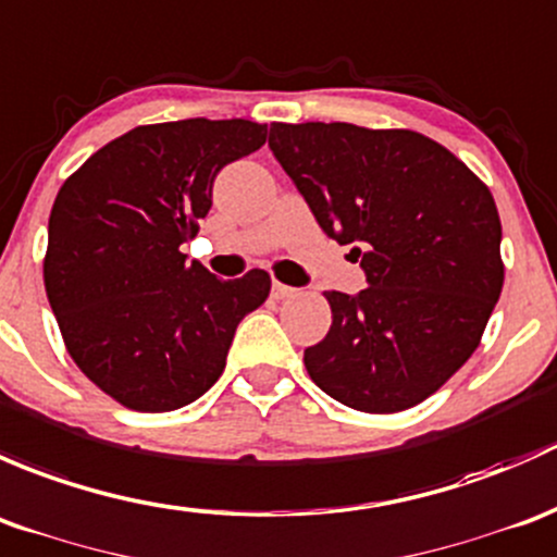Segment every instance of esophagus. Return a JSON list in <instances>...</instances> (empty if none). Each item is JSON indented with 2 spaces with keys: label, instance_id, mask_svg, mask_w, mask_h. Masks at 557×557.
Returning a JSON list of instances; mask_svg holds the SVG:
<instances>
[{
  "label": "esophagus",
  "instance_id": "34e87169",
  "mask_svg": "<svg viewBox=\"0 0 557 557\" xmlns=\"http://www.w3.org/2000/svg\"><path fill=\"white\" fill-rule=\"evenodd\" d=\"M295 292L297 289H292V286L281 284V281H273V297H276V300H286V297H292Z\"/></svg>",
  "mask_w": 557,
  "mask_h": 557
}]
</instances>
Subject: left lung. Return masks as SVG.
<instances>
[{
	"instance_id": "obj_1",
	"label": "left lung",
	"mask_w": 557,
	"mask_h": 557,
	"mask_svg": "<svg viewBox=\"0 0 557 557\" xmlns=\"http://www.w3.org/2000/svg\"><path fill=\"white\" fill-rule=\"evenodd\" d=\"M268 145L367 276L359 295L326 292L332 326L302 354L311 381L362 412L432 397L480 346L502 295L491 190L416 131L273 123Z\"/></svg>"
}]
</instances>
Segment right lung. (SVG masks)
<instances>
[{"instance_id": "add662e5", "label": "right lung", "mask_w": 557, "mask_h": 557, "mask_svg": "<svg viewBox=\"0 0 557 557\" xmlns=\"http://www.w3.org/2000/svg\"><path fill=\"white\" fill-rule=\"evenodd\" d=\"M265 136L251 120L139 125L55 195L45 292L69 357L120 405L195 403L225 370L240 319L265 302V271L222 281L180 251L209 214L216 174Z\"/></svg>"}]
</instances>
